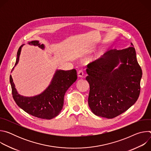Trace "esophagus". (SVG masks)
<instances>
[{
  "label": "esophagus",
  "mask_w": 151,
  "mask_h": 151,
  "mask_svg": "<svg viewBox=\"0 0 151 151\" xmlns=\"http://www.w3.org/2000/svg\"><path fill=\"white\" fill-rule=\"evenodd\" d=\"M78 77H79V78H82V77H83V71H82V70H79V71L78 72Z\"/></svg>",
  "instance_id": "obj_1"
}]
</instances>
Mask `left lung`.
Instances as JSON below:
<instances>
[{
	"mask_svg": "<svg viewBox=\"0 0 151 151\" xmlns=\"http://www.w3.org/2000/svg\"><path fill=\"white\" fill-rule=\"evenodd\" d=\"M86 70V80L90 84L88 105L94 115L115 118L138 99L142 71L133 45L106 52L88 64Z\"/></svg>",
	"mask_w": 151,
	"mask_h": 151,
	"instance_id": "8db88e82",
	"label": "left lung"
}]
</instances>
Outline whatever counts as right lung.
I'll return each instance as SVG.
<instances>
[{"mask_svg":"<svg viewBox=\"0 0 151 151\" xmlns=\"http://www.w3.org/2000/svg\"><path fill=\"white\" fill-rule=\"evenodd\" d=\"M28 44L37 46L42 50L45 49V45L41 44L39 40L28 42ZM24 45H21L18 50L15 66L11 72L19 62L21 49ZM76 79L77 73L75 69H57L48 87L44 91L37 95L28 97L18 93L11 75L9 78L12 97L17 104L27 114L46 119H51L61 112L64 104V94Z\"/></svg>","mask_w":151,"mask_h":151,"instance_id":"1","label":"right lung"}]
</instances>
